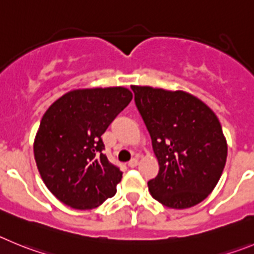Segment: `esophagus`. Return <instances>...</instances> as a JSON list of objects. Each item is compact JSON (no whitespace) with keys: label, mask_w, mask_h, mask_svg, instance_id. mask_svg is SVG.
<instances>
[{"label":"esophagus","mask_w":254,"mask_h":254,"mask_svg":"<svg viewBox=\"0 0 254 254\" xmlns=\"http://www.w3.org/2000/svg\"><path fill=\"white\" fill-rule=\"evenodd\" d=\"M138 162H139V161H138V158H132L131 161H130L129 163H127V166L131 167V168H134V167L138 166Z\"/></svg>","instance_id":"esophagus-1"}]
</instances>
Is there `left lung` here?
Returning <instances> with one entry per match:
<instances>
[{"label": "left lung", "instance_id": "obj_1", "mask_svg": "<svg viewBox=\"0 0 254 254\" xmlns=\"http://www.w3.org/2000/svg\"><path fill=\"white\" fill-rule=\"evenodd\" d=\"M152 138L159 172L150 195L171 209L200 204L220 180L228 145L220 122L206 104L185 91L131 86Z\"/></svg>", "mask_w": 254, "mask_h": 254}]
</instances>
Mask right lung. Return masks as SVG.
Segmentation results:
<instances>
[{"mask_svg": "<svg viewBox=\"0 0 254 254\" xmlns=\"http://www.w3.org/2000/svg\"><path fill=\"white\" fill-rule=\"evenodd\" d=\"M131 99L125 87L82 88L45 111L34 157L45 186L63 204L90 210L116 193L123 172L102 153L101 135Z\"/></svg>", "mask_w": 254, "mask_h": 254, "instance_id": "1", "label": "right lung"}]
</instances>
